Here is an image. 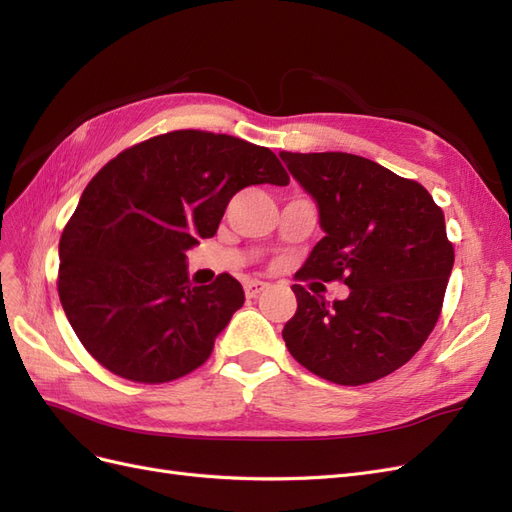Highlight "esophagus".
Returning a JSON list of instances; mask_svg holds the SVG:
<instances>
[{"mask_svg":"<svg viewBox=\"0 0 512 512\" xmlns=\"http://www.w3.org/2000/svg\"><path fill=\"white\" fill-rule=\"evenodd\" d=\"M243 288H245V294H247V297L254 299V297H258L260 292H265V290L269 288V284H267V282H260V280H247Z\"/></svg>","mask_w":512,"mask_h":512,"instance_id":"1","label":"esophagus"}]
</instances>
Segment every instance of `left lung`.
<instances>
[{"mask_svg":"<svg viewBox=\"0 0 512 512\" xmlns=\"http://www.w3.org/2000/svg\"><path fill=\"white\" fill-rule=\"evenodd\" d=\"M280 158L316 198L327 232L294 280L344 282L331 305L294 284L282 337L312 374L344 386L376 382L421 350L442 312L455 250L444 213L414 179L342 151Z\"/></svg>","mask_w":512,"mask_h":512,"instance_id":"8db88e82","label":"left lung"}]
</instances>
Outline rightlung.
Instances as JSON below:
<instances>
[{
    "label": "right lung",
    "instance_id": "1",
    "mask_svg": "<svg viewBox=\"0 0 512 512\" xmlns=\"http://www.w3.org/2000/svg\"><path fill=\"white\" fill-rule=\"evenodd\" d=\"M267 147L175 130L106 162L59 239L57 290L76 337L115 376L162 384L203 365L245 292L222 273L192 286L185 252L247 185H288Z\"/></svg>",
    "mask_w": 512,
    "mask_h": 512
}]
</instances>
